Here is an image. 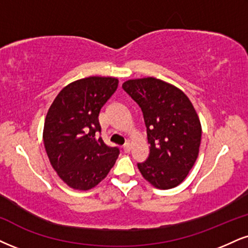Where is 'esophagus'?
Returning a JSON list of instances; mask_svg holds the SVG:
<instances>
[{
    "label": "esophagus",
    "instance_id": "34e87169",
    "mask_svg": "<svg viewBox=\"0 0 248 248\" xmlns=\"http://www.w3.org/2000/svg\"><path fill=\"white\" fill-rule=\"evenodd\" d=\"M130 149H131V143H130V142H126V143H125V145L123 146V151H124L125 153H129Z\"/></svg>",
    "mask_w": 248,
    "mask_h": 248
}]
</instances>
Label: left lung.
Here are the masks:
<instances>
[{"label":"left lung","mask_w":248,"mask_h":248,"mask_svg":"<svg viewBox=\"0 0 248 248\" xmlns=\"http://www.w3.org/2000/svg\"><path fill=\"white\" fill-rule=\"evenodd\" d=\"M123 90L142 110L149 155L138 163L143 178L154 187L178 186L194 166L201 142V123L187 95L154 77L130 79Z\"/></svg>","instance_id":"8db88e82"}]
</instances>
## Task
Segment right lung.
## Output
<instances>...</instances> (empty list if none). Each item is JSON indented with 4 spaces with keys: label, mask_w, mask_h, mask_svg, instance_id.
Masks as SVG:
<instances>
[{
    "label": "right lung",
    "mask_w": 248,
    "mask_h": 248,
    "mask_svg": "<svg viewBox=\"0 0 248 248\" xmlns=\"http://www.w3.org/2000/svg\"><path fill=\"white\" fill-rule=\"evenodd\" d=\"M118 87L115 77H91L70 82L57 94L45 119L44 145L51 167L66 185L88 191L114 167L119 151L97 132L100 110Z\"/></svg>",
    "instance_id": "add662e5"
}]
</instances>
